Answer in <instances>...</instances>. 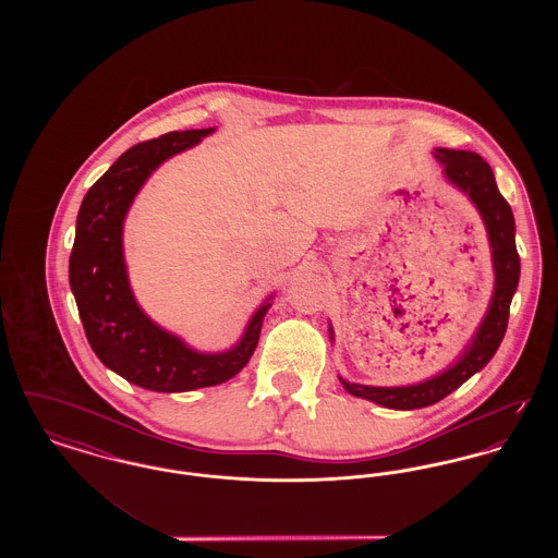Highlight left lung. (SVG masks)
<instances>
[{"label": "left lung", "mask_w": 558, "mask_h": 558, "mask_svg": "<svg viewBox=\"0 0 558 558\" xmlns=\"http://www.w3.org/2000/svg\"><path fill=\"white\" fill-rule=\"evenodd\" d=\"M433 157L441 162L446 180L475 205L485 223L494 264V292L473 339L446 371L403 387H372L349 383L343 376H339L349 396L368 399L391 410H416L433 405L448 398L451 391H456L473 374L487 366V362L494 357L505 339L510 301L519 287L521 276V262L514 242V217L510 205L496 186L492 167L477 153L471 150L435 148ZM328 332L330 341H335L332 324H328Z\"/></svg>", "instance_id": "1"}]
</instances>
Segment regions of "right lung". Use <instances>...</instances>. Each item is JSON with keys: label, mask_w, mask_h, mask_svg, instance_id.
<instances>
[{"label": "right lung", "mask_w": 558, "mask_h": 558, "mask_svg": "<svg viewBox=\"0 0 558 558\" xmlns=\"http://www.w3.org/2000/svg\"><path fill=\"white\" fill-rule=\"evenodd\" d=\"M213 132L215 128L165 133L133 146L87 190L77 215L69 282L85 337L107 368L148 391L184 393L236 376L259 343L274 299L269 294L255 310L236 345L205 353L160 328L133 296L123 255V223L133 198L165 160Z\"/></svg>", "instance_id": "add662e5"}]
</instances>
